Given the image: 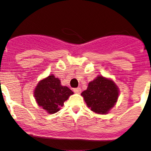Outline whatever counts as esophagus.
<instances>
[{
    "mask_svg": "<svg viewBox=\"0 0 151 151\" xmlns=\"http://www.w3.org/2000/svg\"><path fill=\"white\" fill-rule=\"evenodd\" d=\"M74 91L76 93V94H80L81 93V88H74Z\"/></svg>",
    "mask_w": 151,
    "mask_h": 151,
    "instance_id": "esophagus-1",
    "label": "esophagus"
}]
</instances>
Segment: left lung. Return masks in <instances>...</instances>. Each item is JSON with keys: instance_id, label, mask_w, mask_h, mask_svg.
Returning <instances> with one entry per match:
<instances>
[{"instance_id": "8db88e82", "label": "left lung", "mask_w": 151, "mask_h": 151, "mask_svg": "<svg viewBox=\"0 0 151 151\" xmlns=\"http://www.w3.org/2000/svg\"><path fill=\"white\" fill-rule=\"evenodd\" d=\"M87 106L97 114H108L118 101L119 88L113 80L98 75L81 93Z\"/></svg>"}]
</instances>
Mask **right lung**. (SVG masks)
<instances>
[{
	"label": "right lung",
	"mask_w": 151,
	"mask_h": 151,
	"mask_svg": "<svg viewBox=\"0 0 151 151\" xmlns=\"http://www.w3.org/2000/svg\"><path fill=\"white\" fill-rule=\"evenodd\" d=\"M74 94L67 86L61 85L59 78L50 74L39 81L35 88L33 95L39 106L48 114L60 111L64 102Z\"/></svg>",
	"instance_id": "right-lung-1"
}]
</instances>
